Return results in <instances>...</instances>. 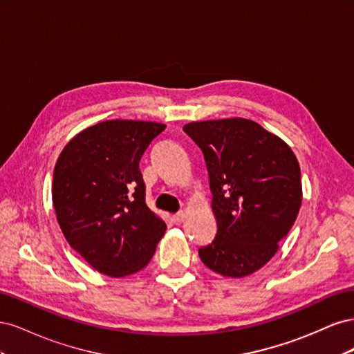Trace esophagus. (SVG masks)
Masks as SVG:
<instances>
[{
    "instance_id": "esophagus-1",
    "label": "esophagus",
    "mask_w": 354,
    "mask_h": 354,
    "mask_svg": "<svg viewBox=\"0 0 354 354\" xmlns=\"http://www.w3.org/2000/svg\"><path fill=\"white\" fill-rule=\"evenodd\" d=\"M186 212L185 211H180V212H177L176 216H174V221L177 223V224H180V223H183L185 220H186Z\"/></svg>"
}]
</instances>
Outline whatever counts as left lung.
<instances>
[{"instance_id": "obj_1", "label": "left lung", "mask_w": 354, "mask_h": 354, "mask_svg": "<svg viewBox=\"0 0 354 354\" xmlns=\"http://www.w3.org/2000/svg\"><path fill=\"white\" fill-rule=\"evenodd\" d=\"M185 133L205 158L214 241L199 248L208 269L224 277L260 270L279 250L303 201L297 156L281 137L245 118L189 122Z\"/></svg>"}]
</instances>
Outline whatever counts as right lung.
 <instances>
[{"label": "right lung", "instance_id": "1", "mask_svg": "<svg viewBox=\"0 0 354 354\" xmlns=\"http://www.w3.org/2000/svg\"><path fill=\"white\" fill-rule=\"evenodd\" d=\"M165 124L111 120L63 147L53 174V207L66 241L94 270L112 277L147 266L167 224L146 205L140 159Z\"/></svg>", "mask_w": 354, "mask_h": 354}]
</instances>
